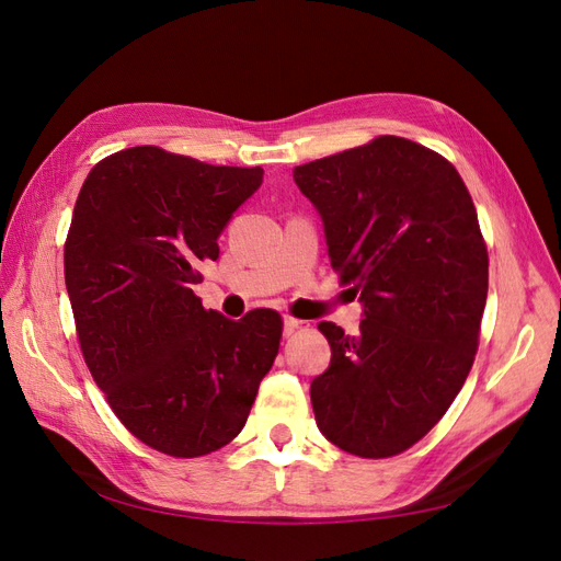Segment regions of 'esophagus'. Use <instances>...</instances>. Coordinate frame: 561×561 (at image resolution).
Masks as SVG:
<instances>
[{
  "instance_id": "obj_1",
  "label": "esophagus",
  "mask_w": 561,
  "mask_h": 561,
  "mask_svg": "<svg viewBox=\"0 0 561 561\" xmlns=\"http://www.w3.org/2000/svg\"><path fill=\"white\" fill-rule=\"evenodd\" d=\"M285 334H295L297 330H307L309 322L301 320V318H295V316H285Z\"/></svg>"
}]
</instances>
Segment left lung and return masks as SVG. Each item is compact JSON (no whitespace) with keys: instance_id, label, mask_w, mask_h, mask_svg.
Instances as JSON below:
<instances>
[{"instance_id":"8db88e82","label":"left lung","mask_w":561,"mask_h":561,"mask_svg":"<svg viewBox=\"0 0 561 561\" xmlns=\"http://www.w3.org/2000/svg\"><path fill=\"white\" fill-rule=\"evenodd\" d=\"M293 175L365 307L355 336L318 325L332 360L311 383L316 423L353 456H398L445 416L480 346L489 254L474 203L443 154L398 135Z\"/></svg>"}]
</instances>
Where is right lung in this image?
Returning a JSON list of instances; mask_svg holds the SVG:
<instances>
[{"label":"right lung","instance_id":"right-lung-1","mask_svg":"<svg viewBox=\"0 0 561 561\" xmlns=\"http://www.w3.org/2000/svg\"><path fill=\"white\" fill-rule=\"evenodd\" d=\"M262 175L140 145L98 161L77 196L65 285L83 360L116 419L161 454L229 445L278 355V311L229 320L194 295Z\"/></svg>","mask_w":561,"mask_h":561}]
</instances>
